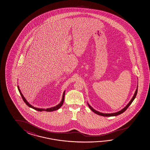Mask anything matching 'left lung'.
Listing matches in <instances>:
<instances>
[{
    "label": "left lung",
    "instance_id": "8db88e82",
    "mask_svg": "<svg viewBox=\"0 0 150 150\" xmlns=\"http://www.w3.org/2000/svg\"><path fill=\"white\" fill-rule=\"evenodd\" d=\"M137 90H138V85H137V89H136V90L135 92V94H134V96H133V98H132V100H130V102L128 103V104L124 108H123L122 110H121L120 111H119L118 112H115V113H101V112H100L99 111H96V110H94L93 108L90 105H88V107L90 108L91 110L93 112H94V113H96L97 115H100V116H104V117H111V116H117L119 115H120V114H122V113H123V112H124L127 109V108L129 107V106L131 104H132V103L133 102V101H134V100L135 99V98H136V95H137Z\"/></svg>",
    "mask_w": 150,
    "mask_h": 150
}]
</instances>
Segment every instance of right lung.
<instances>
[{"label": "right lung", "mask_w": 150, "mask_h": 150, "mask_svg": "<svg viewBox=\"0 0 150 150\" xmlns=\"http://www.w3.org/2000/svg\"><path fill=\"white\" fill-rule=\"evenodd\" d=\"M17 88H18V91H19V92H20V94H21V96H22V99H23V101H24V102L25 103L26 105L28 106L29 107L32 108H33V109L34 110H36L39 111H48V112H50V111H53L57 110H58V109H59L62 106V104L64 103V96H65V91L64 92V93H63V96H62V101L60 102L59 104V105H57L56 106H55V107H54L50 108H48V109H40V108H35L34 107H33L32 105H30V104H29V103L27 102V101L26 100V99L24 98V97L23 96V94L22 93H21V91H20V88H19V87H18V86H17Z\"/></svg>", "instance_id": "1"}]
</instances>
